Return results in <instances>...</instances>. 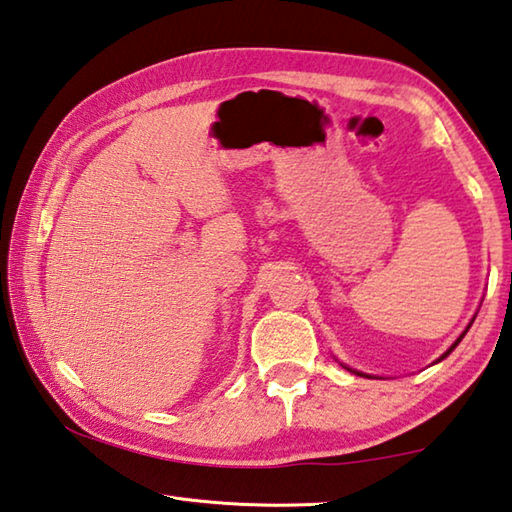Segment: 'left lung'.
I'll list each match as a JSON object with an SVG mask.
<instances>
[{"mask_svg": "<svg viewBox=\"0 0 512 512\" xmlns=\"http://www.w3.org/2000/svg\"><path fill=\"white\" fill-rule=\"evenodd\" d=\"M475 317H477V315H473V319H470V322H468V326H466V328H464V333H462V335H459V337H457V339H455V342H453V344H450V348H448V350H446V353H444V355H442V357H437V359H435V362H433V364H437V362H442V359H446V357H448V355H450V353H453V350H455V348H457V346H459V342H462V339H464V335H466V333H468V328H470V326H473V322H475ZM342 366H344V368H346V370H350V373H355V375H359V377H373V375H368V373H362V370H355V368H348V366H346V364H342Z\"/></svg>", "mask_w": 512, "mask_h": 512, "instance_id": "8db88e82", "label": "left lung"}]
</instances>
